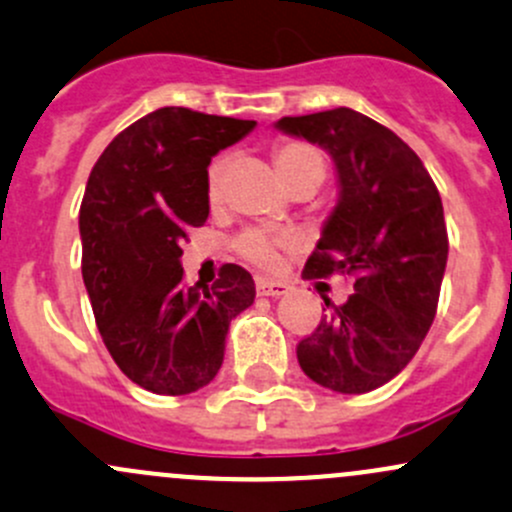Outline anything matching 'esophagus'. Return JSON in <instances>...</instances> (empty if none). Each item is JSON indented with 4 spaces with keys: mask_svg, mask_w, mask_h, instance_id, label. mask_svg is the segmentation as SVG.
<instances>
[{
    "mask_svg": "<svg viewBox=\"0 0 512 512\" xmlns=\"http://www.w3.org/2000/svg\"><path fill=\"white\" fill-rule=\"evenodd\" d=\"M289 284L284 282H274V279H265L260 277L257 279V294L260 297H282V294H287Z\"/></svg>",
    "mask_w": 512,
    "mask_h": 512,
    "instance_id": "obj_1",
    "label": "esophagus"
}]
</instances>
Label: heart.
Wrapping results in <instances>:
<instances>
[{
	"mask_svg": "<svg viewBox=\"0 0 512 512\" xmlns=\"http://www.w3.org/2000/svg\"><path fill=\"white\" fill-rule=\"evenodd\" d=\"M272 161L284 186L316 184L326 179V157L316 147L297 139H284L272 147ZM228 157H215L206 171V198L211 206H218L223 198V174ZM299 240L292 233H267V230L250 228L235 240V252L257 270H277L287 252L297 250Z\"/></svg>",
	"mask_w": 512,
	"mask_h": 512,
	"instance_id": "1",
	"label": "heart"
}]
</instances>
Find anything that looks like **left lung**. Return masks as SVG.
I'll return each mask as SVG.
<instances>
[{
	"instance_id": "1",
	"label": "left lung",
	"mask_w": 512,
	"mask_h": 512,
	"mask_svg": "<svg viewBox=\"0 0 512 512\" xmlns=\"http://www.w3.org/2000/svg\"><path fill=\"white\" fill-rule=\"evenodd\" d=\"M282 132L336 161L341 201L306 260L304 279L353 277L346 304L301 338L297 358L314 383L363 395L390 383L422 346L449 255L444 208L422 159L392 129L351 107L282 117Z\"/></svg>"
}]
</instances>
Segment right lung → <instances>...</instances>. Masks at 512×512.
<instances>
[{
	"label": "right lung",
	"mask_w": 512,
	"mask_h": 512,
	"mask_svg": "<svg viewBox=\"0 0 512 512\" xmlns=\"http://www.w3.org/2000/svg\"><path fill=\"white\" fill-rule=\"evenodd\" d=\"M255 120L161 107L122 129L80 203L83 282L117 368L157 395H188L223 365L230 321L255 301L252 274L220 267L186 287L181 242L208 218L206 171Z\"/></svg>",
	"instance_id": "obj_1"
}]
</instances>
